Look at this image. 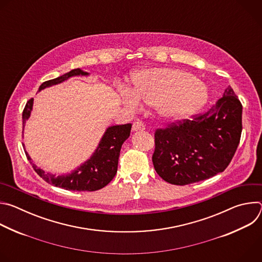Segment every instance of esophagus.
<instances>
[{
  "label": "esophagus",
  "mask_w": 262,
  "mask_h": 262,
  "mask_svg": "<svg viewBox=\"0 0 262 262\" xmlns=\"http://www.w3.org/2000/svg\"><path fill=\"white\" fill-rule=\"evenodd\" d=\"M145 126L141 121H135L133 123V132H139V130H144Z\"/></svg>",
  "instance_id": "esophagus-1"
}]
</instances>
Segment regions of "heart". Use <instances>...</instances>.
Listing matches in <instances>:
<instances>
[{"instance_id": "b5f03b06", "label": "heart", "mask_w": 262, "mask_h": 262, "mask_svg": "<svg viewBox=\"0 0 262 262\" xmlns=\"http://www.w3.org/2000/svg\"><path fill=\"white\" fill-rule=\"evenodd\" d=\"M122 103L137 108L140 100L154 105L166 122H180L194 116L207 101L206 86L192 73L178 68H148L132 76V88H120Z\"/></svg>"}]
</instances>
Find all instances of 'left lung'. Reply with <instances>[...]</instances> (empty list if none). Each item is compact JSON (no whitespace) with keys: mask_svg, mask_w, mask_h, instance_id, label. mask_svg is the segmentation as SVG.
Listing matches in <instances>:
<instances>
[{"mask_svg":"<svg viewBox=\"0 0 262 262\" xmlns=\"http://www.w3.org/2000/svg\"><path fill=\"white\" fill-rule=\"evenodd\" d=\"M243 105L228 86L206 113L156 132L152 163L167 182L184 185L223 172L242 135Z\"/></svg>","mask_w":262,"mask_h":262,"instance_id":"obj_1","label":"left lung"}]
</instances>
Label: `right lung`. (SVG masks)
Here are the masks:
<instances>
[{"label":"right lung","mask_w":262,"mask_h":262,"mask_svg":"<svg viewBox=\"0 0 262 262\" xmlns=\"http://www.w3.org/2000/svg\"><path fill=\"white\" fill-rule=\"evenodd\" d=\"M89 72L84 71L81 68L72 69L71 71L64 73L63 76L58 77L54 80L47 81L42 83L38 89L41 91L46 88L61 84L72 77H88ZM34 99L31 98L23 112V133L25 130L26 121L30 118L33 110ZM132 124L124 125H113L108 126L103 133L96 149L92 156L80 165L78 168L72 170L70 173L57 175L37 167L29 154L26 151V156L31 163L35 172L38 174L43 180L53 184L54 186L67 190V191H97L105 186L117 173L118 160L120 156V150L122 144L128 139L130 135Z\"/></svg>","instance_id":"obj_1"}]
</instances>
